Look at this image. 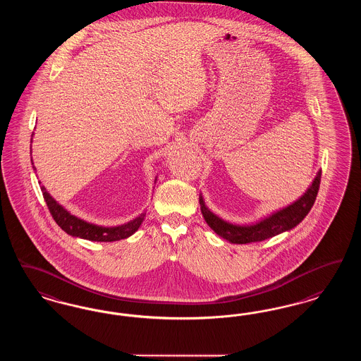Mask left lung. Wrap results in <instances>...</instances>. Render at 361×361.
Instances as JSON below:
<instances>
[{"label": "left lung", "instance_id": "1", "mask_svg": "<svg viewBox=\"0 0 361 361\" xmlns=\"http://www.w3.org/2000/svg\"><path fill=\"white\" fill-rule=\"evenodd\" d=\"M321 181V171L318 172L312 185L297 202H291L288 207L275 211L271 215L263 217L252 224H233L215 215L204 202L200 195V209L207 224L216 232L217 235L233 245H247L254 242H262L282 232L290 231L302 221L312 209L317 197L318 188Z\"/></svg>", "mask_w": 361, "mask_h": 361}]
</instances>
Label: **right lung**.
<instances>
[{
	"mask_svg": "<svg viewBox=\"0 0 361 361\" xmlns=\"http://www.w3.org/2000/svg\"><path fill=\"white\" fill-rule=\"evenodd\" d=\"M32 165H33V161H32ZM35 171H36V168H35ZM156 181H157V177L154 178V184H156ZM40 188L43 192L44 200L47 202L48 209L54 217V220L58 223L59 227L63 231L67 232L68 235L75 236V238H82V239L92 240V242H116L121 239H126L140 228V226L144 221L145 215H146V212H142L140 216L130 220L122 226H116V227L97 226L92 223H87L86 220H83V219L71 215L64 207H61L47 192V189L43 185Z\"/></svg>",
	"mask_w": 361,
	"mask_h": 361,
	"instance_id": "obj_1",
	"label": "right lung"
}]
</instances>
